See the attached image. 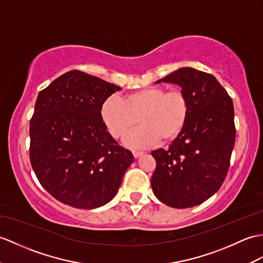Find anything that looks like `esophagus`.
I'll use <instances>...</instances> for the list:
<instances>
[{
	"instance_id": "obj_1",
	"label": "esophagus",
	"mask_w": 263,
	"mask_h": 263,
	"mask_svg": "<svg viewBox=\"0 0 263 263\" xmlns=\"http://www.w3.org/2000/svg\"><path fill=\"white\" fill-rule=\"evenodd\" d=\"M132 154H133L134 158H139V157L143 156V152H142V151H137V150H133V151H132Z\"/></svg>"
}]
</instances>
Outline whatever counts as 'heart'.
<instances>
[{"label":"heart","mask_w":263,"mask_h":263,"mask_svg":"<svg viewBox=\"0 0 263 263\" xmlns=\"http://www.w3.org/2000/svg\"><path fill=\"white\" fill-rule=\"evenodd\" d=\"M101 117L114 138H123L140 122L142 125L124 140L131 148H148L178 138L189 118V101L180 89L146 87L127 94L123 100L112 95L103 102Z\"/></svg>","instance_id":"b5f03b06"}]
</instances>
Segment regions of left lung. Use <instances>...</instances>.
I'll return each mask as SVG.
<instances>
[{"label":"left lung","instance_id":"1","mask_svg":"<svg viewBox=\"0 0 263 263\" xmlns=\"http://www.w3.org/2000/svg\"><path fill=\"white\" fill-rule=\"evenodd\" d=\"M176 84L189 101V118L167 150L151 152L156 197L174 209H187L212 197L227 177L235 143L233 102L217 79L192 67L156 83Z\"/></svg>","mask_w":263,"mask_h":263}]
</instances>
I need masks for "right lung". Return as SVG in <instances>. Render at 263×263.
I'll return each mask as SVG.
<instances>
[{
  "mask_svg": "<svg viewBox=\"0 0 263 263\" xmlns=\"http://www.w3.org/2000/svg\"><path fill=\"white\" fill-rule=\"evenodd\" d=\"M121 87L70 70L38 94L30 121V161L46 191L75 209L114 198L134 161L101 117L103 102Z\"/></svg>",
  "mask_w": 263,
  "mask_h": 263,
  "instance_id": "obj_1",
  "label": "right lung"
}]
</instances>
